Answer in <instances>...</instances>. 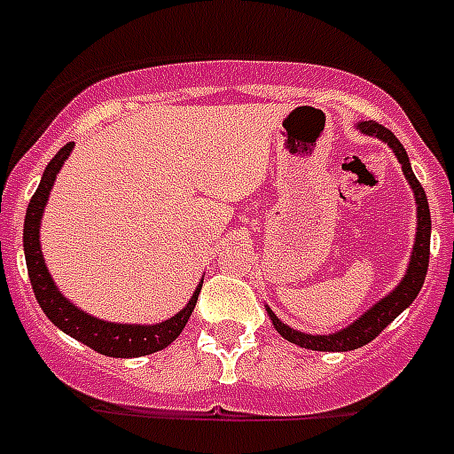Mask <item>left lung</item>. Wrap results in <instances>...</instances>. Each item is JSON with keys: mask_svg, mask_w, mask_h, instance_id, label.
Wrapping results in <instances>:
<instances>
[{"mask_svg": "<svg viewBox=\"0 0 454 454\" xmlns=\"http://www.w3.org/2000/svg\"><path fill=\"white\" fill-rule=\"evenodd\" d=\"M360 131L367 133V136H376V138L386 140L392 147V152L397 154L399 163H402V170L409 180L411 189L415 193V203H418V235H415V247H413V256H411L409 262V272L402 279V284L395 288V291L387 295V298L380 300L379 304H374L372 309L364 316H360L353 325H348L346 330L337 334H304L293 330L286 323H281L272 311L268 309L270 318H272L277 333L284 339H288L291 344H298L302 348L311 350H356L360 346L374 341L387 325H390L399 314H402L420 293L422 284H425V277H427L429 268V235H432V216H429V205L427 196H425V189L418 182V177L411 170L409 156H406V150L403 145L395 138V133L387 131L383 124L379 121H363L360 124Z\"/></svg>", "mask_w": 454, "mask_h": 454, "instance_id": "1", "label": "left lung"}]
</instances>
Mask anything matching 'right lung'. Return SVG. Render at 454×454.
Instances as JSON below:
<instances>
[{"instance_id":"obj_1","label":"right lung","mask_w":454,"mask_h":454,"mask_svg":"<svg viewBox=\"0 0 454 454\" xmlns=\"http://www.w3.org/2000/svg\"><path fill=\"white\" fill-rule=\"evenodd\" d=\"M74 150V143H67L62 150L57 152L55 159L48 163L41 184L36 193L29 200L25 216V231H22V242H25V258H27V272H29V281H32L34 295L39 300L41 309L45 316L55 323L59 330L71 334L74 339L82 341L85 346L94 348L101 356L108 357H140L150 356L156 350L166 348L170 341L177 339V334L184 330L189 316H192L193 307H196L198 291L193 293V298L189 300L184 309L180 314H175L168 321L159 323V325H121V323H106L98 321L94 316H87L85 311H80L78 307L68 302L62 293L57 291L55 281L51 279V272L45 268L43 254H41L39 245V228H41V215H43L45 200L51 196V189L55 184V177L62 168V163L67 161L68 154Z\"/></svg>"}]
</instances>
